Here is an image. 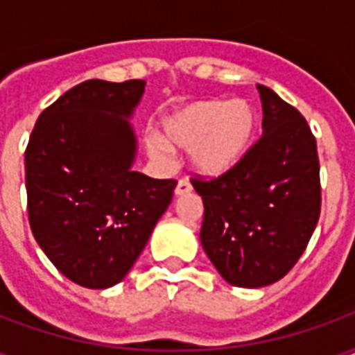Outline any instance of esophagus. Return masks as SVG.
Instances as JSON below:
<instances>
[{"mask_svg": "<svg viewBox=\"0 0 355 355\" xmlns=\"http://www.w3.org/2000/svg\"><path fill=\"white\" fill-rule=\"evenodd\" d=\"M192 192V184L188 182V180H178L177 188H175V196H186V193Z\"/></svg>", "mask_w": 355, "mask_h": 355, "instance_id": "34e87169", "label": "esophagus"}]
</instances>
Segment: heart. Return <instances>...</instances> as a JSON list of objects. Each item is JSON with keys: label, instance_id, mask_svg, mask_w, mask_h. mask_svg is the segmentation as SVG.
Here are the masks:
<instances>
[{"label": "heart", "instance_id": "1", "mask_svg": "<svg viewBox=\"0 0 355 355\" xmlns=\"http://www.w3.org/2000/svg\"><path fill=\"white\" fill-rule=\"evenodd\" d=\"M163 140H150V154L163 162L169 148L192 152V167L203 177H220L253 146L259 114L251 102L205 98L186 104L163 119Z\"/></svg>", "mask_w": 355, "mask_h": 355}]
</instances>
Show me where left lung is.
<instances>
[{
  "label": "left lung",
  "instance_id": "left-lung-1",
  "mask_svg": "<svg viewBox=\"0 0 355 355\" xmlns=\"http://www.w3.org/2000/svg\"><path fill=\"white\" fill-rule=\"evenodd\" d=\"M262 137L215 178H192L203 200L201 245L236 287H264L297 264L321 211L315 137L297 108L257 85Z\"/></svg>",
  "mask_w": 355,
  "mask_h": 355
}]
</instances>
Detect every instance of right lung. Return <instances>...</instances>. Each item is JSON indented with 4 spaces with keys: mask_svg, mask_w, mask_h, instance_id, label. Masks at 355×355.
<instances>
[{
    "mask_svg": "<svg viewBox=\"0 0 355 355\" xmlns=\"http://www.w3.org/2000/svg\"><path fill=\"white\" fill-rule=\"evenodd\" d=\"M144 81L89 80L37 117L28 140V220L60 274L87 289L123 279L173 200L177 180L132 171L127 121Z\"/></svg>",
    "mask_w": 355,
    "mask_h": 355,
    "instance_id": "obj_1",
    "label": "right lung"
}]
</instances>
